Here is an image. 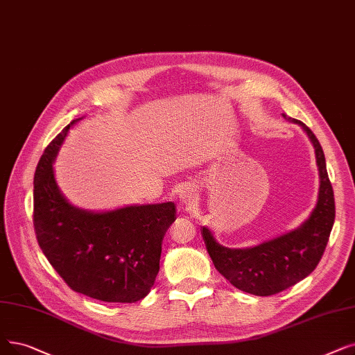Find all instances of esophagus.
Listing matches in <instances>:
<instances>
[{
	"mask_svg": "<svg viewBox=\"0 0 355 355\" xmlns=\"http://www.w3.org/2000/svg\"><path fill=\"white\" fill-rule=\"evenodd\" d=\"M180 200L187 210H190L197 203V193L191 186H184L180 190Z\"/></svg>",
	"mask_w": 355,
	"mask_h": 355,
	"instance_id": "obj_1",
	"label": "esophagus"
}]
</instances>
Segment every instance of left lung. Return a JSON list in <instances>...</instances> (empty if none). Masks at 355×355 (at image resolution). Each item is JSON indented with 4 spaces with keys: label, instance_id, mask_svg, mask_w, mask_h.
<instances>
[{
    "label": "left lung",
    "instance_id": "8db88e82",
    "mask_svg": "<svg viewBox=\"0 0 355 355\" xmlns=\"http://www.w3.org/2000/svg\"><path fill=\"white\" fill-rule=\"evenodd\" d=\"M300 125L315 146L320 187L316 207L300 227L246 250H230L216 242L207 227L202 229L213 264L236 288L255 296L277 295L309 275L325 252L335 220V198L328 177L325 155L313 132Z\"/></svg>",
    "mask_w": 355,
    "mask_h": 355
}]
</instances>
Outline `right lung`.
Listing matches in <instances>:
<instances>
[{"mask_svg":"<svg viewBox=\"0 0 355 355\" xmlns=\"http://www.w3.org/2000/svg\"><path fill=\"white\" fill-rule=\"evenodd\" d=\"M71 125L46 146L36 166L33 225L39 246L73 291L101 302H137L155 283L162 238L175 220V205L107 213L71 206L56 186L52 166Z\"/></svg>","mask_w":355,"mask_h":355,"instance_id":"add662e5","label":"right lung"}]
</instances>
